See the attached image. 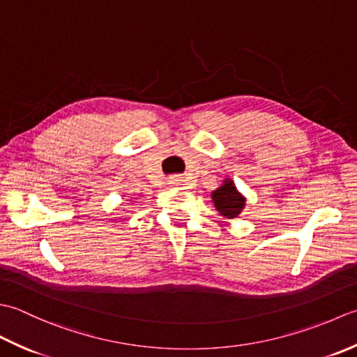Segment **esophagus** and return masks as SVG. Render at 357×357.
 Masks as SVG:
<instances>
[{"label": "esophagus", "instance_id": "esophagus-1", "mask_svg": "<svg viewBox=\"0 0 357 357\" xmlns=\"http://www.w3.org/2000/svg\"><path fill=\"white\" fill-rule=\"evenodd\" d=\"M168 185L172 186V188H178V186L183 185V180H181L180 177H171V178L168 180Z\"/></svg>", "mask_w": 357, "mask_h": 357}]
</instances>
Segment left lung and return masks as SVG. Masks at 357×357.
Listing matches in <instances>:
<instances>
[{
    "mask_svg": "<svg viewBox=\"0 0 357 357\" xmlns=\"http://www.w3.org/2000/svg\"><path fill=\"white\" fill-rule=\"evenodd\" d=\"M214 208L219 211V214L225 219H236L246 206V197L238 191L234 180L229 177L223 178L222 185L211 192Z\"/></svg>",
    "mask_w": 357,
    "mask_h": 357,
    "instance_id": "1",
    "label": "left lung"
}]
</instances>
